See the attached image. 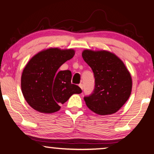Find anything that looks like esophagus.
Masks as SVG:
<instances>
[{"instance_id":"obj_1","label":"esophagus","mask_w":154,"mask_h":154,"mask_svg":"<svg viewBox=\"0 0 154 154\" xmlns=\"http://www.w3.org/2000/svg\"><path fill=\"white\" fill-rule=\"evenodd\" d=\"M79 86L80 87L81 89L83 90V84H82V83H80V84L79 85Z\"/></svg>"}]
</instances>
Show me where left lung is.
Returning <instances> with one entry per match:
<instances>
[{
  "mask_svg": "<svg viewBox=\"0 0 154 154\" xmlns=\"http://www.w3.org/2000/svg\"><path fill=\"white\" fill-rule=\"evenodd\" d=\"M82 57L95 78L93 93L84 97L87 106L101 116L116 113L131 94L132 80L128 70L119 57L109 51L84 49Z\"/></svg>",
  "mask_w": 154,
  "mask_h": 154,
  "instance_id": "obj_1",
  "label": "left lung"
}]
</instances>
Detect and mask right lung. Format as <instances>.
I'll use <instances>...</instances> for the list:
<instances>
[{"label": "right lung", "mask_w": 154, "mask_h": 154, "mask_svg": "<svg viewBox=\"0 0 154 154\" xmlns=\"http://www.w3.org/2000/svg\"><path fill=\"white\" fill-rule=\"evenodd\" d=\"M75 53L72 49L50 48L39 51L28 62L21 77V88L32 109L43 113H55L72 94L82 93L78 85L71 83V71H58Z\"/></svg>", "instance_id": "1"}]
</instances>
